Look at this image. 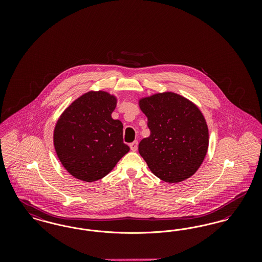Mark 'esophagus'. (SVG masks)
Listing matches in <instances>:
<instances>
[{
    "label": "esophagus",
    "instance_id": "34e87169",
    "mask_svg": "<svg viewBox=\"0 0 262 262\" xmlns=\"http://www.w3.org/2000/svg\"><path fill=\"white\" fill-rule=\"evenodd\" d=\"M137 146H138V141L137 140H135L134 142H132L129 144V147H130V149L133 150V151H137Z\"/></svg>",
    "mask_w": 262,
    "mask_h": 262
}]
</instances>
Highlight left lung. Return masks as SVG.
Here are the masks:
<instances>
[{"label":"left lung","mask_w":262,"mask_h":262,"mask_svg":"<svg viewBox=\"0 0 262 262\" xmlns=\"http://www.w3.org/2000/svg\"><path fill=\"white\" fill-rule=\"evenodd\" d=\"M147 117L150 136L138 144L150 171L167 183H179L194 174L208 149L206 121L196 105L174 93H157L139 100Z\"/></svg>","instance_id":"obj_1"}]
</instances>
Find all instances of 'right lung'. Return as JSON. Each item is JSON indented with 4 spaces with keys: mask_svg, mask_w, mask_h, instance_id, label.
Listing matches in <instances>:
<instances>
[{
    "mask_svg": "<svg viewBox=\"0 0 262 262\" xmlns=\"http://www.w3.org/2000/svg\"><path fill=\"white\" fill-rule=\"evenodd\" d=\"M117 98L89 91L61 115L54 129V146L64 169L83 182L109 174L129 147L123 141V124L114 120Z\"/></svg>",
    "mask_w": 262,
    "mask_h": 262,
    "instance_id": "obj_1",
    "label": "right lung"
}]
</instances>
